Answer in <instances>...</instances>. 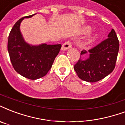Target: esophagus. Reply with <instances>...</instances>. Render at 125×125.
<instances>
[{
	"mask_svg": "<svg viewBox=\"0 0 125 125\" xmlns=\"http://www.w3.org/2000/svg\"><path fill=\"white\" fill-rule=\"evenodd\" d=\"M72 42L70 41L65 42L64 44L62 45V50H66L67 49L70 48L72 47Z\"/></svg>",
	"mask_w": 125,
	"mask_h": 125,
	"instance_id": "34e87169",
	"label": "esophagus"
}]
</instances>
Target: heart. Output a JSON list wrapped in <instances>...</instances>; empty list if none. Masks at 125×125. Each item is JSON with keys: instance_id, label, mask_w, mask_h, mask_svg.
Segmentation results:
<instances>
[{"instance_id": "1", "label": "heart", "mask_w": 125, "mask_h": 125, "mask_svg": "<svg viewBox=\"0 0 125 125\" xmlns=\"http://www.w3.org/2000/svg\"><path fill=\"white\" fill-rule=\"evenodd\" d=\"M91 30V28L90 27H87V28H86V29H85V31L87 32H89ZM98 38V34H95V36H93L92 38H91L90 39H89V42H93L95 40L97 39Z\"/></svg>"}]
</instances>
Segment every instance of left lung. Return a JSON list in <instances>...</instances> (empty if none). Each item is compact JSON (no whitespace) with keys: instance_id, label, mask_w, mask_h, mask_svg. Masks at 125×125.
<instances>
[{"instance_id":"obj_1","label":"left lung","mask_w":125,"mask_h":125,"mask_svg":"<svg viewBox=\"0 0 125 125\" xmlns=\"http://www.w3.org/2000/svg\"><path fill=\"white\" fill-rule=\"evenodd\" d=\"M119 50V42L114 30L112 29L107 39L94 48L81 51V55L88 53L86 60L81 58L74 65L79 78L87 82H96L110 74L115 67Z\"/></svg>"}]
</instances>
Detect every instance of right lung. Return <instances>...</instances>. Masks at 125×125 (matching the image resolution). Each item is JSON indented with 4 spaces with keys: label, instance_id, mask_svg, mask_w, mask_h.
<instances>
[{
    "label": "right lung",
    "instance_id": "right-lung-1",
    "mask_svg": "<svg viewBox=\"0 0 125 125\" xmlns=\"http://www.w3.org/2000/svg\"><path fill=\"white\" fill-rule=\"evenodd\" d=\"M35 14L18 20L11 30L8 40V52L14 69L23 77L32 80L47 74L62 47L61 44L32 46L25 42L20 32V23L24 18Z\"/></svg>",
    "mask_w": 125,
    "mask_h": 125
}]
</instances>
